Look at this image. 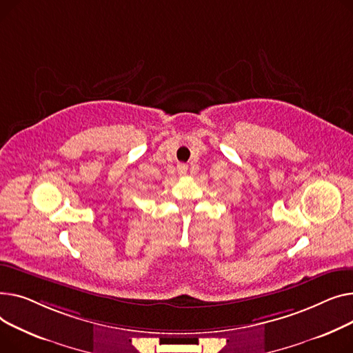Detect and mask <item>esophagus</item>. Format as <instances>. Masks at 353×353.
I'll return each instance as SVG.
<instances>
[{
	"label": "esophagus",
	"mask_w": 353,
	"mask_h": 353,
	"mask_svg": "<svg viewBox=\"0 0 353 353\" xmlns=\"http://www.w3.org/2000/svg\"><path fill=\"white\" fill-rule=\"evenodd\" d=\"M176 170H178V174H179V175H185L186 171H188V167H186L185 163H178Z\"/></svg>",
	"instance_id": "34e87169"
}]
</instances>
